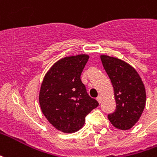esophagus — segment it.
Segmentation results:
<instances>
[{
  "instance_id": "34e87169",
  "label": "esophagus",
  "mask_w": 157,
  "mask_h": 157,
  "mask_svg": "<svg viewBox=\"0 0 157 157\" xmlns=\"http://www.w3.org/2000/svg\"><path fill=\"white\" fill-rule=\"evenodd\" d=\"M96 100H97V101L99 102V103H101V102L102 101V96H99L97 98H96Z\"/></svg>"
}]
</instances>
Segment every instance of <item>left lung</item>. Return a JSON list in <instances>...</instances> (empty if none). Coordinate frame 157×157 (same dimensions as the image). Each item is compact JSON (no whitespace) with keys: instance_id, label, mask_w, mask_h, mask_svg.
Segmentation results:
<instances>
[{"instance_id":"obj_1","label":"left lung","mask_w":157,"mask_h":157,"mask_svg":"<svg viewBox=\"0 0 157 157\" xmlns=\"http://www.w3.org/2000/svg\"><path fill=\"white\" fill-rule=\"evenodd\" d=\"M102 65L114 88L117 107L108 119L117 129L129 130L140 119L146 105V89L140 75L126 61L101 56Z\"/></svg>"}]
</instances>
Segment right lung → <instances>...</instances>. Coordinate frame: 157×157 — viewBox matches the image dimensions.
<instances>
[{
	"instance_id": "1",
	"label": "right lung",
	"mask_w": 157,
	"mask_h": 157,
	"mask_svg": "<svg viewBox=\"0 0 157 157\" xmlns=\"http://www.w3.org/2000/svg\"><path fill=\"white\" fill-rule=\"evenodd\" d=\"M88 59L86 54L62 58L50 68L41 83V111L52 126L64 133L79 131L86 117L99 105L88 95L81 80Z\"/></svg>"
}]
</instances>
